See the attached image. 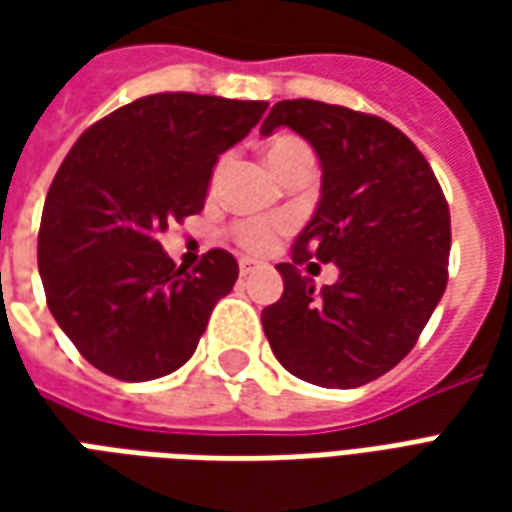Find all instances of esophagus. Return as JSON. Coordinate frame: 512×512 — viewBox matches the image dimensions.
I'll use <instances>...</instances> for the list:
<instances>
[{
  "mask_svg": "<svg viewBox=\"0 0 512 512\" xmlns=\"http://www.w3.org/2000/svg\"><path fill=\"white\" fill-rule=\"evenodd\" d=\"M257 268H260V263H257V260H249V257H244V260L238 263V274H241V277H249V274H255Z\"/></svg>",
  "mask_w": 512,
  "mask_h": 512,
  "instance_id": "34e87169",
  "label": "esophagus"
}]
</instances>
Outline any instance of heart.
Returning a JSON list of instances; mask_svg holds the SVG:
<instances>
[{
  "mask_svg": "<svg viewBox=\"0 0 512 512\" xmlns=\"http://www.w3.org/2000/svg\"><path fill=\"white\" fill-rule=\"evenodd\" d=\"M310 156V147H307V142L299 139V136L279 134L266 145L268 164H271V169H274L277 175L288 167V164H293V161ZM279 233H282V224L271 222V219H246V222H238L233 227L235 241L244 246L246 252H255V255L274 249Z\"/></svg>",
  "mask_w": 512,
  "mask_h": 512,
  "instance_id": "b5f03b06",
  "label": "heart"
}]
</instances>
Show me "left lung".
I'll return each instance as SVG.
<instances>
[{
	"label": "left lung",
	"mask_w": 512,
	"mask_h": 512,
	"mask_svg": "<svg viewBox=\"0 0 512 512\" xmlns=\"http://www.w3.org/2000/svg\"><path fill=\"white\" fill-rule=\"evenodd\" d=\"M279 126L310 142L323 175L263 332L301 381L370 384L414 348L447 288L450 208L417 145L381 117L299 98L274 104L260 134ZM312 256L341 268L334 286L315 291L300 274Z\"/></svg>",
	"instance_id": "8db88e82"
}]
</instances>
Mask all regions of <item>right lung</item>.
I'll use <instances>...</instances> for the list:
<instances>
[{"label": "right lung", "instance_id": "add662e5", "mask_svg": "<svg viewBox=\"0 0 512 512\" xmlns=\"http://www.w3.org/2000/svg\"><path fill=\"white\" fill-rule=\"evenodd\" d=\"M266 101L158 93L87 128L51 180L38 233L46 301L79 354L120 381L186 365L238 263L211 249L191 274L158 235L202 211L213 164Z\"/></svg>", "mask_w": 512, "mask_h": 512}]
</instances>
